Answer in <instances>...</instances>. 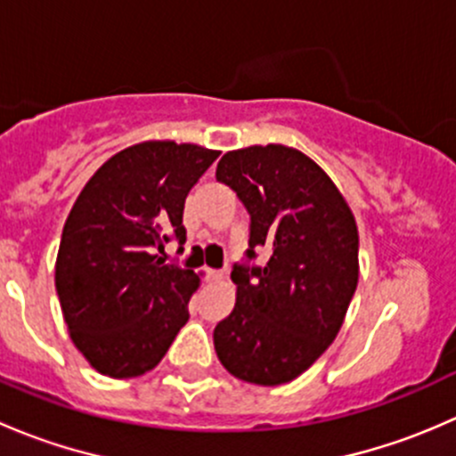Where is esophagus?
<instances>
[{
    "label": "esophagus",
    "instance_id": "34e87169",
    "mask_svg": "<svg viewBox=\"0 0 456 456\" xmlns=\"http://www.w3.org/2000/svg\"><path fill=\"white\" fill-rule=\"evenodd\" d=\"M223 278H224V271H216V269L207 271V280H223Z\"/></svg>",
    "mask_w": 456,
    "mask_h": 456
}]
</instances>
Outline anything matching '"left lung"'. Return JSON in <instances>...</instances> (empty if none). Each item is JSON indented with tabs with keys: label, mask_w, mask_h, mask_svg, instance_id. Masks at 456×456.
<instances>
[{
	"label": "left lung",
	"mask_w": 456,
	"mask_h": 456,
	"mask_svg": "<svg viewBox=\"0 0 456 456\" xmlns=\"http://www.w3.org/2000/svg\"><path fill=\"white\" fill-rule=\"evenodd\" d=\"M216 181L249 211V249L265 266L233 265L236 306L214 329L220 364L257 386L296 379L330 346L360 278L351 207L324 169L287 145H251L220 159Z\"/></svg>",
	"instance_id": "8db88e82"
}]
</instances>
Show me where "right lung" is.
<instances>
[{
    "label": "right lung",
    "mask_w": 456,
    "mask_h": 456,
    "mask_svg": "<svg viewBox=\"0 0 456 456\" xmlns=\"http://www.w3.org/2000/svg\"><path fill=\"white\" fill-rule=\"evenodd\" d=\"M218 154L139 142L105 160L72 205L54 287L72 342L101 375L151 370L190 320L199 275L159 254L172 238L185 242V199Z\"/></svg>",
    "instance_id": "1"
}]
</instances>
